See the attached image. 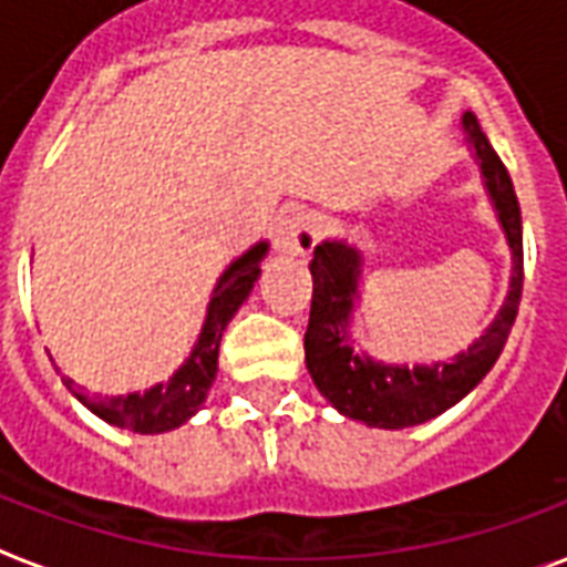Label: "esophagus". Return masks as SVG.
<instances>
[{"label": "esophagus", "instance_id": "1", "mask_svg": "<svg viewBox=\"0 0 567 567\" xmlns=\"http://www.w3.org/2000/svg\"><path fill=\"white\" fill-rule=\"evenodd\" d=\"M320 241V220L308 210H289L275 229V250L289 256H308Z\"/></svg>", "mask_w": 567, "mask_h": 567}]
</instances>
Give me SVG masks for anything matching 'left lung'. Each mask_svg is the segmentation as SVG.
Returning a JSON list of instances; mask_svg holds the SVG:
<instances>
[{"instance_id":"left-lung-1","label":"left lung","mask_w":567,"mask_h":567,"mask_svg":"<svg viewBox=\"0 0 567 567\" xmlns=\"http://www.w3.org/2000/svg\"><path fill=\"white\" fill-rule=\"evenodd\" d=\"M462 130L468 135L474 159L481 165L483 187L489 193L504 238L511 247L514 271L511 289L502 311L486 326V332L462 350L450 362L432 365H386L357 353L350 344V317L359 299V278H362V254L347 241H323L313 247L311 278V320L305 332V362L311 371L317 390L326 402L341 414L374 429H408L425 420H435L447 408L462 402L481 383L495 359L502 357L504 341L516 320L519 296H523V220L519 202L507 168L493 151L489 138L483 135L474 114L462 117Z\"/></svg>"}]
</instances>
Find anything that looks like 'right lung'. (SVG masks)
I'll list each match as a JSON object with an SVG mask.
<instances>
[{
	"instance_id": "obj_1",
	"label": "right lung",
	"mask_w": 567,
	"mask_h": 567,
	"mask_svg": "<svg viewBox=\"0 0 567 567\" xmlns=\"http://www.w3.org/2000/svg\"><path fill=\"white\" fill-rule=\"evenodd\" d=\"M268 244H254L244 256H238L233 266L223 271L217 287L210 292L208 317L198 332V341L193 347L189 359L181 369L165 380L156 383L144 392H130V395H93L74 386V380L63 378L78 402L84 404L86 411H93L99 420H105L120 429H130L138 435H159V432H172L177 425H184L189 416L196 414L202 402L208 399V390L214 378H217V357H220V338L226 326L241 308L244 299L250 296L256 278H259V262L266 259Z\"/></svg>"
}]
</instances>
